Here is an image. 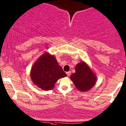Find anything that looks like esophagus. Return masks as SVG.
Returning <instances> with one entry per match:
<instances>
[{
  "label": "esophagus",
  "instance_id": "obj_1",
  "mask_svg": "<svg viewBox=\"0 0 126 126\" xmlns=\"http://www.w3.org/2000/svg\"><path fill=\"white\" fill-rule=\"evenodd\" d=\"M66 74L67 76H70V74H71V72H66Z\"/></svg>",
  "mask_w": 126,
  "mask_h": 126
}]
</instances>
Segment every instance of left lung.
<instances>
[{
	"label": "left lung",
	"mask_w": 126,
	"mask_h": 126,
	"mask_svg": "<svg viewBox=\"0 0 126 126\" xmlns=\"http://www.w3.org/2000/svg\"><path fill=\"white\" fill-rule=\"evenodd\" d=\"M72 81L79 91L89 90L96 82V76L84 62L78 63L76 72L70 76Z\"/></svg>",
	"instance_id": "1"
}]
</instances>
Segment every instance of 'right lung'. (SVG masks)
<instances>
[{"label": "right lung", "instance_id": "right-lung-1", "mask_svg": "<svg viewBox=\"0 0 126 126\" xmlns=\"http://www.w3.org/2000/svg\"><path fill=\"white\" fill-rule=\"evenodd\" d=\"M67 76L54 56L44 54L32 66L31 78L34 84L44 90H50L60 78Z\"/></svg>", "mask_w": 126, "mask_h": 126}]
</instances>
